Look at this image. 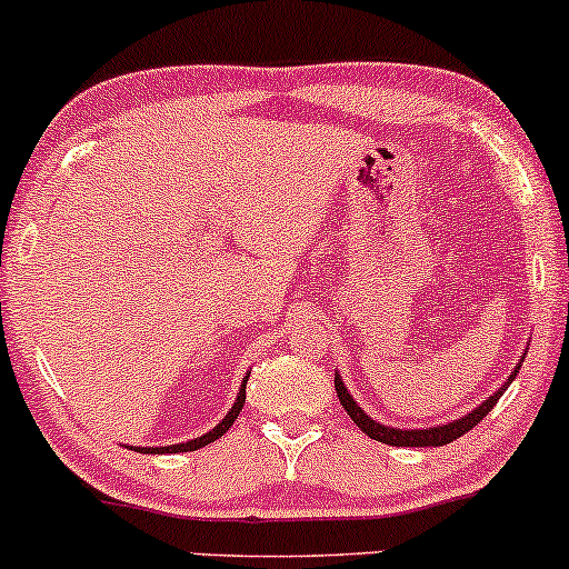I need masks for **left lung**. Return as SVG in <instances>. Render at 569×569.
<instances>
[{
  "label": "left lung",
  "instance_id": "1",
  "mask_svg": "<svg viewBox=\"0 0 569 569\" xmlns=\"http://www.w3.org/2000/svg\"><path fill=\"white\" fill-rule=\"evenodd\" d=\"M525 356H527V352H525ZM525 356L519 358V363H516V369L511 371V375H508V380L502 382L500 388L487 398V401H481L479 407H476L473 411H468L466 417L447 422V426H433V428H393V426H382V422H377L375 417L367 415V411L358 407V401L350 396V390L345 388L342 377H339V375H335V388H337L339 403H342L345 411H348V415L352 417V422H356V426L361 428L363 433L369 436V439L390 443V447H443V443L460 439V436H466L468 430L476 428L481 420H485L489 411H492L495 403H498V398L506 393L508 385L516 380V371H519L521 363H525Z\"/></svg>",
  "mask_w": 569,
  "mask_h": 569
}]
</instances>
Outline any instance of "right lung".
<instances>
[{"label":"right lung","mask_w":569,"mask_h":569,"mask_svg":"<svg viewBox=\"0 0 569 569\" xmlns=\"http://www.w3.org/2000/svg\"><path fill=\"white\" fill-rule=\"evenodd\" d=\"M246 382H248V375L243 377V382H240V393H238V398H234L232 409L227 411V415L221 417L219 426L208 430V433H202V436H198V439H192V441L168 443V447H130V449H136V452H141V455H176V452H194V449L208 447V443H211V441L221 439V436H224L227 430L232 428V422L238 420L240 409H243V403H246Z\"/></svg>","instance_id":"1"}]
</instances>
